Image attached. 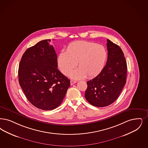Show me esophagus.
I'll use <instances>...</instances> for the list:
<instances>
[{
	"label": "esophagus",
	"mask_w": 148,
	"mask_h": 148,
	"mask_svg": "<svg viewBox=\"0 0 148 148\" xmlns=\"http://www.w3.org/2000/svg\"><path fill=\"white\" fill-rule=\"evenodd\" d=\"M76 83H77V81H75V80H71V85Z\"/></svg>",
	"instance_id": "1"
}]
</instances>
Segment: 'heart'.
Segmentation results:
<instances>
[{"mask_svg":"<svg viewBox=\"0 0 148 148\" xmlns=\"http://www.w3.org/2000/svg\"><path fill=\"white\" fill-rule=\"evenodd\" d=\"M107 58L105 47L91 42L80 41L70 44L66 51L60 52L58 64L61 72L68 75L77 66L79 68L72 71L70 76L74 79L93 77L103 69Z\"/></svg>","mask_w":148,"mask_h":148,"instance_id":"heart-1","label":"heart"}]
</instances>
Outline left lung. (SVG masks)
Listing matches in <instances>:
<instances>
[{
    "label": "left lung",
    "instance_id": "1",
    "mask_svg": "<svg viewBox=\"0 0 148 148\" xmlns=\"http://www.w3.org/2000/svg\"><path fill=\"white\" fill-rule=\"evenodd\" d=\"M106 64L95 78L87 82L85 97L92 106L105 107L117 100L126 83L127 66L119 46L107 40Z\"/></svg>",
    "mask_w": 148,
    "mask_h": 148
}]
</instances>
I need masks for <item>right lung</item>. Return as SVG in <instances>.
I'll return each instance as SVG.
<instances>
[{"label":"right lung","instance_id":"add662e5","mask_svg":"<svg viewBox=\"0 0 148 148\" xmlns=\"http://www.w3.org/2000/svg\"><path fill=\"white\" fill-rule=\"evenodd\" d=\"M51 40L29 48L20 60L18 82L26 98L34 106L52 110L60 105L71 85L58 69L57 56Z\"/></svg>","mask_w":148,"mask_h":148}]
</instances>
